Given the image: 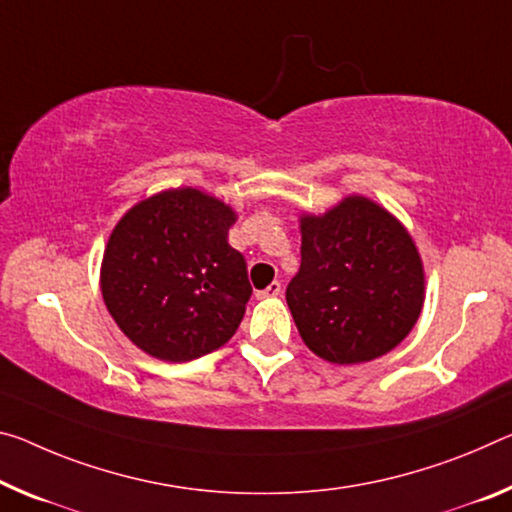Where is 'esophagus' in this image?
<instances>
[{
	"mask_svg": "<svg viewBox=\"0 0 512 512\" xmlns=\"http://www.w3.org/2000/svg\"><path fill=\"white\" fill-rule=\"evenodd\" d=\"M280 294H282V285H280V282H271V285L266 287V289L257 291V298H269V296H280Z\"/></svg>",
	"mask_w": 512,
	"mask_h": 512,
	"instance_id": "obj_1",
	"label": "esophagus"
}]
</instances>
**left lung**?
<instances>
[{
    "mask_svg": "<svg viewBox=\"0 0 512 512\" xmlns=\"http://www.w3.org/2000/svg\"><path fill=\"white\" fill-rule=\"evenodd\" d=\"M300 269L287 305L305 346L332 364L371 362L399 346L426 298L424 262L408 227L351 193L300 214Z\"/></svg>",
    "mask_w": 512,
    "mask_h": 512,
    "instance_id": "8db88e82",
    "label": "left lung"
}]
</instances>
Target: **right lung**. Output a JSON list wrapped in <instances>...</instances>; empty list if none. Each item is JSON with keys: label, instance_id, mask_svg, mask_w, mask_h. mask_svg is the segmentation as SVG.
Instances as JSON below:
<instances>
[{"label": "right lung", "instance_id": "right-lung-1", "mask_svg": "<svg viewBox=\"0 0 512 512\" xmlns=\"http://www.w3.org/2000/svg\"><path fill=\"white\" fill-rule=\"evenodd\" d=\"M237 212L193 186L129 207L100 266L104 305L150 358L189 362L232 339L253 289L246 259L227 243Z\"/></svg>", "mask_w": 512, "mask_h": 512}]
</instances>
